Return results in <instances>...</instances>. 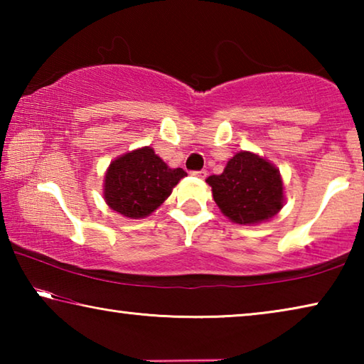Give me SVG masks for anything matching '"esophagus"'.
Returning <instances> with one entry per match:
<instances>
[{
	"label": "esophagus",
	"mask_w": 364,
	"mask_h": 364,
	"mask_svg": "<svg viewBox=\"0 0 364 364\" xmlns=\"http://www.w3.org/2000/svg\"><path fill=\"white\" fill-rule=\"evenodd\" d=\"M191 175L200 178V180H205V178H207V171H205V170H199V171H193V173H191Z\"/></svg>",
	"instance_id": "esophagus-1"
}]
</instances>
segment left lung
Segmentation results:
<instances>
[{
    "instance_id": "8db88e82",
    "label": "left lung",
    "mask_w": 364,
    "mask_h": 364,
    "mask_svg": "<svg viewBox=\"0 0 364 364\" xmlns=\"http://www.w3.org/2000/svg\"><path fill=\"white\" fill-rule=\"evenodd\" d=\"M213 200L232 223L257 225L278 215L284 205L279 170L254 152L241 151L228 160L221 175L207 178Z\"/></svg>"
}]
</instances>
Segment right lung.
Returning a JSON list of instances; mask_svg holds the SVG:
<instances>
[{
  "mask_svg": "<svg viewBox=\"0 0 364 364\" xmlns=\"http://www.w3.org/2000/svg\"><path fill=\"white\" fill-rule=\"evenodd\" d=\"M184 176L183 168H170L152 147L144 146L110 162L104 176V200L123 217L144 218L164 204Z\"/></svg>",
  "mask_w": 364,
  "mask_h": 364,
  "instance_id": "right-lung-1",
  "label": "right lung"
}]
</instances>
